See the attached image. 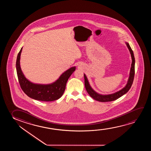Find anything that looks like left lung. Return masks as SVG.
Wrapping results in <instances>:
<instances>
[{
	"instance_id": "left-lung-1",
	"label": "left lung",
	"mask_w": 151,
	"mask_h": 151,
	"mask_svg": "<svg viewBox=\"0 0 151 151\" xmlns=\"http://www.w3.org/2000/svg\"><path fill=\"white\" fill-rule=\"evenodd\" d=\"M126 45L129 50V52L131 54L132 59V65H131V68H130V75L129 77L128 82H127L126 86L124 87L123 89L121 90L120 91L116 92L114 94H109V95H101V94L96 93V92L93 90V89H92V88L89 85L87 77L85 75V74H84L85 88L87 90V92L88 93L92 98H93V99H95L97 101H101V102L113 101L116 100V99H118L119 98H120V97H121L122 95H123L125 93H127L129 91V90L130 89V88L132 86L134 79L135 60H134V52L130 47V46L129 45V44L128 43H126Z\"/></svg>"
}]
</instances>
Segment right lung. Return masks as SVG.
Listing matches in <instances>:
<instances>
[{"label": "right lung", "instance_id": "1", "mask_svg": "<svg viewBox=\"0 0 151 151\" xmlns=\"http://www.w3.org/2000/svg\"><path fill=\"white\" fill-rule=\"evenodd\" d=\"M21 48L17 57L16 68L19 83L24 92L33 99L43 101H54L60 99L64 93L67 81L74 72L76 67H72L63 73L55 83L50 85H39L30 82L25 78L20 67Z\"/></svg>", "mask_w": 151, "mask_h": 151}]
</instances>
